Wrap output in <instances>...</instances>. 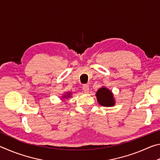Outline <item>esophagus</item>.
I'll return each instance as SVG.
<instances>
[{
  "label": "esophagus",
  "instance_id": "1",
  "mask_svg": "<svg viewBox=\"0 0 160 160\" xmlns=\"http://www.w3.org/2000/svg\"><path fill=\"white\" fill-rule=\"evenodd\" d=\"M89 89H90V88H89V85H83V86H82V90L84 91V92L88 93V92H89Z\"/></svg>",
  "mask_w": 160,
  "mask_h": 160
}]
</instances>
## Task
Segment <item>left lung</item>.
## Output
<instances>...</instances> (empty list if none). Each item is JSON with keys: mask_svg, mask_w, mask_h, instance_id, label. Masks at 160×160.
I'll list each match as a JSON object with an SVG mask.
<instances>
[{"mask_svg": "<svg viewBox=\"0 0 160 160\" xmlns=\"http://www.w3.org/2000/svg\"><path fill=\"white\" fill-rule=\"evenodd\" d=\"M97 102L104 107H113L115 104V100L112 91L104 87L99 88L96 93Z\"/></svg>", "mask_w": 160, "mask_h": 160, "instance_id": "1", "label": "left lung"}]
</instances>
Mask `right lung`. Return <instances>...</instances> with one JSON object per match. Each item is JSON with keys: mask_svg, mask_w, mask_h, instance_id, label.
Returning <instances> with one entry per match:
<instances>
[{"mask_svg": "<svg viewBox=\"0 0 160 160\" xmlns=\"http://www.w3.org/2000/svg\"><path fill=\"white\" fill-rule=\"evenodd\" d=\"M70 95H71V93L70 92H68V94H66V95H63V98H68V97H70Z\"/></svg>", "mask_w": 160, "mask_h": 160, "instance_id": "add662e5", "label": "right lung"}]
</instances>
